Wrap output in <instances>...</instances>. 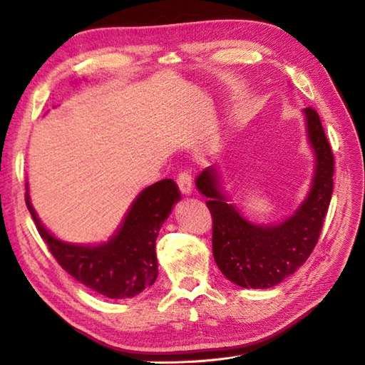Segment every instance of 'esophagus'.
<instances>
[{
	"instance_id": "esophagus-1",
	"label": "esophagus",
	"mask_w": 365,
	"mask_h": 365,
	"mask_svg": "<svg viewBox=\"0 0 365 365\" xmlns=\"http://www.w3.org/2000/svg\"><path fill=\"white\" fill-rule=\"evenodd\" d=\"M177 185L182 191V194H190L192 191V180H191V174L188 171H182L177 175Z\"/></svg>"
}]
</instances>
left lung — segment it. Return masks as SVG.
Here are the masks:
<instances>
[{
    "label": "left lung",
    "mask_w": 365,
    "mask_h": 365,
    "mask_svg": "<svg viewBox=\"0 0 365 365\" xmlns=\"http://www.w3.org/2000/svg\"><path fill=\"white\" fill-rule=\"evenodd\" d=\"M308 140L316 154V174L308 197L277 225H255L244 219L221 191L215 166L197 175V190L208 197L213 217V257L221 272L241 287L266 289L294 274L314 250L331 202L334 155L312 107L303 110Z\"/></svg>",
    "instance_id": "1"
}]
</instances>
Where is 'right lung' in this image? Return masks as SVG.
Instances as JSON below:
<instances>
[{"label":"right lung","instance_id":"right-lung-1","mask_svg":"<svg viewBox=\"0 0 365 365\" xmlns=\"http://www.w3.org/2000/svg\"><path fill=\"white\" fill-rule=\"evenodd\" d=\"M179 199V186L173 179L160 180L138 194L108 242L76 245L58 241L41 225L26 191V207L56 261L74 279L108 299L135 297L154 284L158 275L155 240Z\"/></svg>","mask_w":365,"mask_h":365}]
</instances>
